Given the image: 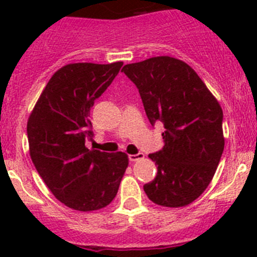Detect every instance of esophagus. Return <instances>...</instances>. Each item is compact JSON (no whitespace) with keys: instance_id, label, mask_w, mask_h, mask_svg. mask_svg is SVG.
I'll use <instances>...</instances> for the list:
<instances>
[{"instance_id":"34e87169","label":"esophagus","mask_w":257,"mask_h":257,"mask_svg":"<svg viewBox=\"0 0 257 257\" xmlns=\"http://www.w3.org/2000/svg\"><path fill=\"white\" fill-rule=\"evenodd\" d=\"M143 158H144V154H143V153H138V154H130V156H128V160H130L131 162H136V161L143 160Z\"/></svg>"}]
</instances>
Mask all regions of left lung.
I'll return each instance as SVG.
<instances>
[{"instance_id": "left-lung-1", "label": "left lung", "mask_w": 257, "mask_h": 257, "mask_svg": "<svg viewBox=\"0 0 257 257\" xmlns=\"http://www.w3.org/2000/svg\"><path fill=\"white\" fill-rule=\"evenodd\" d=\"M136 85L152 124L162 122L165 145L149 154L157 176L144 192L156 205L184 207L212 180L224 151L222 109L192 67L154 56L122 69Z\"/></svg>"}]
</instances>
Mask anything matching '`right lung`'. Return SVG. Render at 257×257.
<instances>
[{"instance_id": "add662e5", "label": "right lung", "mask_w": 257, "mask_h": 257, "mask_svg": "<svg viewBox=\"0 0 257 257\" xmlns=\"http://www.w3.org/2000/svg\"><path fill=\"white\" fill-rule=\"evenodd\" d=\"M122 61L73 63L56 70L27 123L32 162L56 199L76 211L108 206L117 196L128 157L88 149L90 109L118 74Z\"/></svg>"}]
</instances>
